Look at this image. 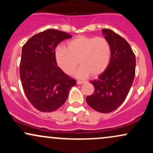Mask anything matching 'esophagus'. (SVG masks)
Instances as JSON below:
<instances>
[{
    "mask_svg": "<svg viewBox=\"0 0 153 153\" xmlns=\"http://www.w3.org/2000/svg\"><path fill=\"white\" fill-rule=\"evenodd\" d=\"M84 82H85V81H82V80H78V81H77V84H78V85H81V84L84 83Z\"/></svg>",
    "mask_w": 153,
    "mask_h": 153,
    "instance_id": "34e87169",
    "label": "esophagus"
}]
</instances>
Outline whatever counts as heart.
<instances>
[{
  "label": "heart",
  "mask_w": 153,
  "mask_h": 153,
  "mask_svg": "<svg viewBox=\"0 0 153 153\" xmlns=\"http://www.w3.org/2000/svg\"><path fill=\"white\" fill-rule=\"evenodd\" d=\"M54 58L66 74L73 73L79 62L81 66L75 73L77 78H86L91 73L96 76L102 73L109 64L111 47L103 37L79 36L68 42L66 47H57Z\"/></svg>",
  "instance_id": "obj_1"
}]
</instances>
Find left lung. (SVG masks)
Returning a JSON list of instances; mask_svg holds the SVG:
<instances>
[{
    "instance_id": "left-lung-1",
    "label": "left lung",
    "mask_w": 153,
    "mask_h": 153,
    "mask_svg": "<svg viewBox=\"0 0 153 153\" xmlns=\"http://www.w3.org/2000/svg\"><path fill=\"white\" fill-rule=\"evenodd\" d=\"M109 43L111 58L108 67L97 80H91L94 93L86 97L91 108L109 113L123 103L130 90L135 75L136 58L129 43L113 31L102 29Z\"/></svg>"
}]
</instances>
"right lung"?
<instances>
[{"label":"right lung","mask_w":153,"mask_h":153,"mask_svg":"<svg viewBox=\"0 0 153 153\" xmlns=\"http://www.w3.org/2000/svg\"><path fill=\"white\" fill-rule=\"evenodd\" d=\"M72 36L47 29L34 35L22 47L20 78L28 100L36 109L51 112L64 104L76 80L57 66L54 51L59 42Z\"/></svg>","instance_id":"right-lung-1"}]
</instances>
